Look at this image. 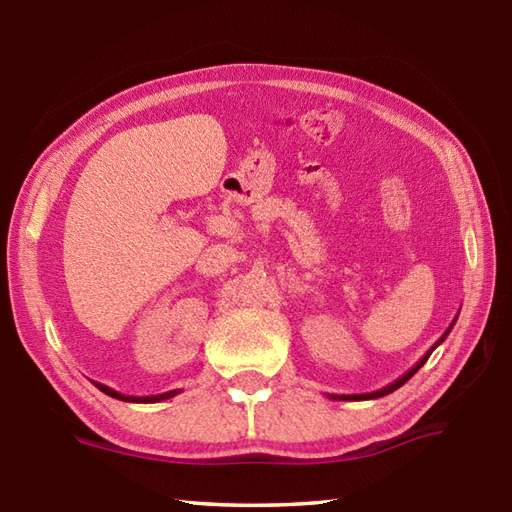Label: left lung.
I'll return each mask as SVG.
<instances>
[{"instance_id": "1", "label": "left lung", "mask_w": 512, "mask_h": 512, "mask_svg": "<svg viewBox=\"0 0 512 512\" xmlns=\"http://www.w3.org/2000/svg\"><path fill=\"white\" fill-rule=\"evenodd\" d=\"M455 322H457V317L453 319V324H450L448 326V330H446V333L442 335V337H439L437 339V342H435V346L433 348H430L428 350V353L422 357V359H419V362L413 366V368H410L408 370V373H404L402 377H399V379H395V382L393 384H388V386H384V388H379V390H373V393H362V395H328L330 399H339V402H362V399H377V397H384V395H390V393H393V390H397L399 386H404L406 382H408V379L410 377H413L415 373H417V370L419 368H422L424 364H426V359L430 357V353H433V350L439 346V344H442L444 342V339H446V335L450 333V328H453L455 326Z\"/></svg>"}]
</instances>
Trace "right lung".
I'll return each mask as SVG.
<instances>
[{"instance_id":"add662e5","label":"right lung","mask_w":512,"mask_h":512,"mask_svg":"<svg viewBox=\"0 0 512 512\" xmlns=\"http://www.w3.org/2000/svg\"><path fill=\"white\" fill-rule=\"evenodd\" d=\"M93 384H95L99 390H102V393H106L108 397L122 399V402H133V404H155V402H164V399H170V397H175V395H177V390H168V393L153 395V397H133V395H122V393H117V390L108 388V386L99 384V382H93Z\"/></svg>"}]
</instances>
